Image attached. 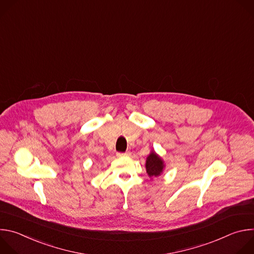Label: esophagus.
<instances>
[{
	"label": "esophagus",
	"instance_id": "1",
	"mask_svg": "<svg viewBox=\"0 0 254 254\" xmlns=\"http://www.w3.org/2000/svg\"><path fill=\"white\" fill-rule=\"evenodd\" d=\"M117 155H118V157H128V156H130V153H129V152H126V153H118Z\"/></svg>",
	"mask_w": 254,
	"mask_h": 254
}]
</instances>
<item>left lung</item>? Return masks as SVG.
Segmentation results:
<instances>
[{
    "label": "left lung",
    "mask_w": 254,
    "mask_h": 254,
    "mask_svg": "<svg viewBox=\"0 0 254 254\" xmlns=\"http://www.w3.org/2000/svg\"><path fill=\"white\" fill-rule=\"evenodd\" d=\"M163 168H164V163L162 159L157 154L152 152L150 156L147 158V163H146V169L149 176L157 177L161 175Z\"/></svg>",
    "instance_id": "1"
}]
</instances>
